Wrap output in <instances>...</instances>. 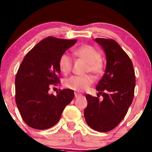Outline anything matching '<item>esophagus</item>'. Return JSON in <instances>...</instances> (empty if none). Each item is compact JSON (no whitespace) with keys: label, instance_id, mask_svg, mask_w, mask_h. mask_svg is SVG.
<instances>
[{"label":"esophagus","instance_id":"esophagus-1","mask_svg":"<svg viewBox=\"0 0 152 152\" xmlns=\"http://www.w3.org/2000/svg\"><path fill=\"white\" fill-rule=\"evenodd\" d=\"M81 96V94H79V93L75 92V98H78V97H79V96Z\"/></svg>","mask_w":152,"mask_h":152}]
</instances>
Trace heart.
<instances>
[{
  "mask_svg": "<svg viewBox=\"0 0 152 152\" xmlns=\"http://www.w3.org/2000/svg\"><path fill=\"white\" fill-rule=\"evenodd\" d=\"M75 56L87 63L86 71L91 72L95 76H100L103 71V64L101 61V53L92 46L84 45L76 48L73 51ZM73 66L72 58L65 53L59 58V67L65 74L71 71ZM94 83V79L90 75L83 76H73L65 80L64 84L68 89L76 91H84Z\"/></svg>",
  "mask_w": 152,
  "mask_h": 152,
  "instance_id": "heart-1",
  "label": "heart"
}]
</instances>
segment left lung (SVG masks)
I'll return each mask as SVG.
<instances>
[{"label": "left lung", "instance_id": "obj_1", "mask_svg": "<svg viewBox=\"0 0 152 152\" xmlns=\"http://www.w3.org/2000/svg\"><path fill=\"white\" fill-rule=\"evenodd\" d=\"M106 55L105 73L96 89L103 100L86 94L84 118L88 126L99 132H107L122 121L132 103L136 77L133 63L113 39L96 38Z\"/></svg>", "mask_w": 152, "mask_h": 152}]
</instances>
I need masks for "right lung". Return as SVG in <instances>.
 <instances>
[{
    "label": "right lung",
    "mask_w": 152,
    "mask_h": 152,
    "mask_svg": "<svg viewBox=\"0 0 152 152\" xmlns=\"http://www.w3.org/2000/svg\"><path fill=\"white\" fill-rule=\"evenodd\" d=\"M76 39L48 37L26 55L15 79L16 103L23 120L29 127L45 130L59 121L63 110L73 100L72 89L49 94L51 84L60 82L59 58Z\"/></svg>",
    "instance_id": "1"
}]
</instances>
